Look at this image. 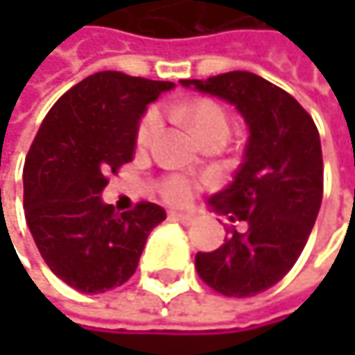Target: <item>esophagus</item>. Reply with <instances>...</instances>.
Segmentation results:
<instances>
[{
  "mask_svg": "<svg viewBox=\"0 0 355 355\" xmlns=\"http://www.w3.org/2000/svg\"><path fill=\"white\" fill-rule=\"evenodd\" d=\"M168 218L175 220V222H180L182 226H191V224L195 222V218H193L191 214H180V211H171Z\"/></svg>",
  "mask_w": 355,
  "mask_h": 355,
  "instance_id": "1",
  "label": "esophagus"
}]
</instances>
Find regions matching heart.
<instances>
[{"mask_svg":"<svg viewBox=\"0 0 355 355\" xmlns=\"http://www.w3.org/2000/svg\"><path fill=\"white\" fill-rule=\"evenodd\" d=\"M173 110L189 121V125L193 127V131L197 133V137L201 141H207L211 137H228V133H230V116H228L226 108L211 98H195L187 105L173 107ZM160 123L162 121H160L158 108H150L141 116V121L137 125V133H135V141L139 148H148L152 144L154 135L160 129ZM195 187H197V182L191 177L171 175L160 182V195L168 203L182 205V203L191 201Z\"/></svg>","mask_w":355,"mask_h":355,"instance_id":"obj_1","label":"heart"}]
</instances>
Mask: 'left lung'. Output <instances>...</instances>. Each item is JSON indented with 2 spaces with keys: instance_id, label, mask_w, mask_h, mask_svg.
I'll return each instance as SVG.
<instances>
[{
  "instance_id": "1",
  "label": "left lung",
  "mask_w": 355,
  "mask_h": 355,
  "mask_svg": "<svg viewBox=\"0 0 355 355\" xmlns=\"http://www.w3.org/2000/svg\"><path fill=\"white\" fill-rule=\"evenodd\" d=\"M180 84L232 103L250 131L245 162L232 184L209 199L218 214L245 228H230L220 248L197 252L195 269L218 294H261L294 267L319 216V129L292 94L250 71Z\"/></svg>"
}]
</instances>
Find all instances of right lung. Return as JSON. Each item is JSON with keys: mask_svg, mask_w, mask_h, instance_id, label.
Masks as SVG:
<instances>
[{"mask_svg": "<svg viewBox=\"0 0 355 355\" xmlns=\"http://www.w3.org/2000/svg\"><path fill=\"white\" fill-rule=\"evenodd\" d=\"M173 86L121 71L88 76L53 105L26 154V224L49 269L84 294L123 286L166 218L150 201L119 216L101 193L133 160L148 105Z\"/></svg>", "mask_w": 355, "mask_h": 355, "instance_id": "1", "label": "right lung"}]
</instances>
